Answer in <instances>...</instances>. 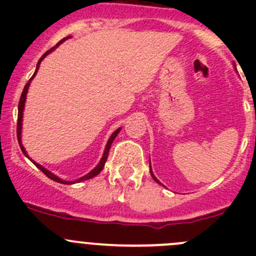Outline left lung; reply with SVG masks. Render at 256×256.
Returning a JSON list of instances; mask_svg holds the SVG:
<instances>
[{"label": "left lung", "mask_w": 256, "mask_h": 256, "mask_svg": "<svg viewBox=\"0 0 256 256\" xmlns=\"http://www.w3.org/2000/svg\"><path fill=\"white\" fill-rule=\"evenodd\" d=\"M150 172H151V176H152V178H154V180H156V182H157V183H160V182H158V180H157V178H156V177H154V174H152V170H151V164H150Z\"/></svg>", "instance_id": "left-lung-1"}]
</instances>
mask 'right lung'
Listing matches in <instances>:
<instances>
[{
	"label": "right lung",
	"mask_w": 256,
	"mask_h": 256,
	"mask_svg": "<svg viewBox=\"0 0 256 256\" xmlns=\"http://www.w3.org/2000/svg\"><path fill=\"white\" fill-rule=\"evenodd\" d=\"M69 37H66V38H63V40H60V42H58L56 43V46H54L53 48H50L49 49L48 52H46L44 54H43L42 56H40V60H38V63H37V68H36V72H34V74H33L32 76V78L30 79V82H27V84L24 85V89H23V92H22V95H20V104H18V120H17V138H18V144H20V150H22V152L23 154H26V156L28 157V154H27V152H26V150H24V147L22 146V140H20V132H22V118H23V109H24V102H26V96H27V92H28V86H30V80H32L33 78H34V76L36 74H37V72H38V69H40V62L43 60V59L46 58V56H48L49 53H50V52H53L54 49H56V47H58L59 44H60V43H63L64 40H68ZM120 130L121 128H118V130L116 131H114V134L112 136H110V138H109V141H108V144H106V147H105V151H104V154H102V160H100V162L99 164H98V166L95 167L94 170H92V171H90L89 174H85V176H82V177H80L79 180H60V178L59 177H56V174H52V172H49L47 168H44V167L43 166H40V164H37V162H34V161H32V160L30 158V157H28V158L30 160V161L33 162V164H36V166L38 167V168L40 170V171L43 172V174H46V176H47L48 178H50V180H56V182H58V183H63V184H73V183H78V182H82V180H90V178H92V177H95L96 176V174H99L100 172L102 171V168H104V166H105V162H106V160H108V154H109V150H110V147H112V141L115 140V138L116 136H118V134L120 132Z\"/></svg>",
	"instance_id": "add662e5"
}]
</instances>
